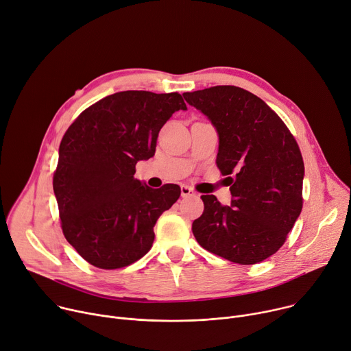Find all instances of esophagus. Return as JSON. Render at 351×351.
I'll return each mask as SVG.
<instances>
[{
  "label": "esophagus",
  "instance_id": "obj_1",
  "mask_svg": "<svg viewBox=\"0 0 351 351\" xmlns=\"http://www.w3.org/2000/svg\"><path fill=\"white\" fill-rule=\"evenodd\" d=\"M180 195H182V197H190V196H196V193H195V190L190 187V186H187V184H182L180 186Z\"/></svg>",
  "mask_w": 351,
  "mask_h": 351
}]
</instances>
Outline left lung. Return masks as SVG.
Returning <instances> with one entry per match:
<instances>
[{"mask_svg": "<svg viewBox=\"0 0 351 351\" xmlns=\"http://www.w3.org/2000/svg\"><path fill=\"white\" fill-rule=\"evenodd\" d=\"M218 134L217 167L233 183L231 206L204 195L193 221L195 238L208 252L239 265H254L284 243L302 210L304 161L282 120L256 95L218 85L184 92Z\"/></svg>", "mask_w": 351, "mask_h": 351, "instance_id": "left-lung-1", "label": "left lung"}]
</instances>
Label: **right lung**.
Segmentation results:
<instances>
[{
    "label": "right lung",
    "instance_id": "right-lung-1",
    "mask_svg": "<svg viewBox=\"0 0 351 351\" xmlns=\"http://www.w3.org/2000/svg\"><path fill=\"white\" fill-rule=\"evenodd\" d=\"M186 109L178 92L123 90L89 106L69 127L53 189L62 234L88 263L120 269L151 249L156 219L179 199L180 187L141 183L136 164L154 156L161 127Z\"/></svg>",
    "mask_w": 351,
    "mask_h": 351
}]
</instances>
